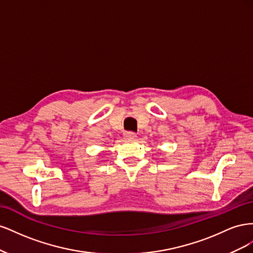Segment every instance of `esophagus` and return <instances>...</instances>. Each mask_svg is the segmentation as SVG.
I'll list each match as a JSON object with an SVG mask.
<instances>
[{"mask_svg":"<svg viewBox=\"0 0 253 253\" xmlns=\"http://www.w3.org/2000/svg\"><path fill=\"white\" fill-rule=\"evenodd\" d=\"M125 137L127 139H134L136 137V134L134 132H125Z\"/></svg>","mask_w":253,"mask_h":253,"instance_id":"obj_1","label":"esophagus"}]
</instances>
